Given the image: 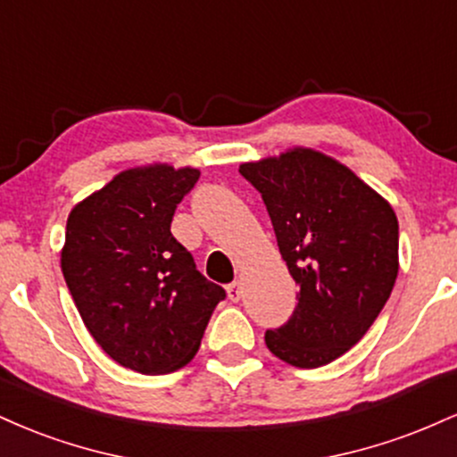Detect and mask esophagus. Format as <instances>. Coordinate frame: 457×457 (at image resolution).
Instances as JSON below:
<instances>
[{"label":"esophagus","mask_w":457,"mask_h":457,"mask_svg":"<svg viewBox=\"0 0 457 457\" xmlns=\"http://www.w3.org/2000/svg\"><path fill=\"white\" fill-rule=\"evenodd\" d=\"M228 296H229V301L238 303L240 298H243V283H240V281H234L232 286L228 287Z\"/></svg>","instance_id":"obj_1"}]
</instances>
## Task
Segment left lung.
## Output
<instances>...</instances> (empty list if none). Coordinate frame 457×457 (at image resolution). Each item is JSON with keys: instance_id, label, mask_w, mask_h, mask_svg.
<instances>
[{"instance_id": "left-lung-1", "label": "left lung", "mask_w": 457, "mask_h": 457, "mask_svg": "<svg viewBox=\"0 0 457 457\" xmlns=\"http://www.w3.org/2000/svg\"><path fill=\"white\" fill-rule=\"evenodd\" d=\"M298 286V305L269 350L286 363L327 365L348 353L389 301L400 228L389 204L342 162L313 150L245 162Z\"/></svg>"}]
</instances>
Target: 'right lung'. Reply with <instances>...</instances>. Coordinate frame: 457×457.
I'll return each mask as SVG.
<instances>
[{
	"label": "right lung",
	"instance_id": "1",
	"mask_svg": "<svg viewBox=\"0 0 457 457\" xmlns=\"http://www.w3.org/2000/svg\"><path fill=\"white\" fill-rule=\"evenodd\" d=\"M197 180L191 167L129 170L68 217L62 272L72 301L104 353L139 374L187 365L225 298L171 234Z\"/></svg>",
	"mask_w": 457,
	"mask_h": 457
}]
</instances>
